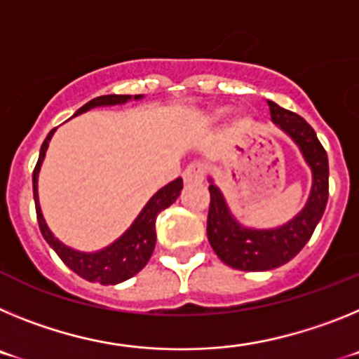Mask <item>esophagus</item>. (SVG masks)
<instances>
[{
  "mask_svg": "<svg viewBox=\"0 0 359 359\" xmlns=\"http://www.w3.org/2000/svg\"><path fill=\"white\" fill-rule=\"evenodd\" d=\"M205 180V167L201 163H192L183 170V182L185 185H198Z\"/></svg>",
  "mask_w": 359,
  "mask_h": 359,
  "instance_id": "esophagus-1",
  "label": "esophagus"
}]
</instances>
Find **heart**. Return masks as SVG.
<instances>
[{"label":"heart","instance_id":"heart-1","mask_svg":"<svg viewBox=\"0 0 359 359\" xmlns=\"http://www.w3.org/2000/svg\"><path fill=\"white\" fill-rule=\"evenodd\" d=\"M223 111H224V109H215V111H214V115H215V116L221 115V113H223Z\"/></svg>","mask_w":359,"mask_h":359}]
</instances>
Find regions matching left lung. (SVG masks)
Instances as JSON below:
<instances>
[{"label":"left lung","mask_w":359,"mask_h":359,"mask_svg":"<svg viewBox=\"0 0 359 359\" xmlns=\"http://www.w3.org/2000/svg\"><path fill=\"white\" fill-rule=\"evenodd\" d=\"M271 122L286 133L311 169V190L306 205L287 223L275 228L246 226L231 214L223 192L210 182L207 236L221 261L241 271H268L286 264L306 246L322 219L329 196L327 152L316 138L315 129L302 116L268 100Z\"/></svg>","instance_id":"1"}]
</instances>
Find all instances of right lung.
<instances>
[{"instance_id": "1", "label": "right lung", "mask_w": 359, "mask_h": 359, "mask_svg": "<svg viewBox=\"0 0 359 359\" xmlns=\"http://www.w3.org/2000/svg\"><path fill=\"white\" fill-rule=\"evenodd\" d=\"M144 95H102L75 111V115H82L86 111L93 109V107H107V106H122V104L129 102V100H142ZM55 129L48 133L46 140L41 145L39 160H37L36 169H34V199H36V212L37 221H39V228L46 243L55 250V253L61 257V261L68 266L72 271L79 275V277L86 278L90 282H100L102 286H115L120 282L128 280V278L135 277L138 271L145 268L149 262L156 244V217L161 210L170 207L183 189V180L177 177L169 185H165L160 189L156 194L152 196L142 212L136 215L131 226L123 231L122 236L116 241L106 246V248L98 250V252H81V250L69 248L65 243L57 239L48 228L46 221H44L43 210L39 205V194H37V177H39L41 165H43L44 156H46V149H48L50 140H52Z\"/></svg>"}]
</instances>
